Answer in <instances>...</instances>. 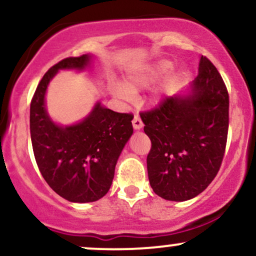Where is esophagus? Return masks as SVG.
<instances>
[{
  "label": "esophagus",
  "mask_w": 256,
  "mask_h": 256,
  "mask_svg": "<svg viewBox=\"0 0 256 256\" xmlns=\"http://www.w3.org/2000/svg\"><path fill=\"white\" fill-rule=\"evenodd\" d=\"M132 125H134V130H140V128H143L142 120H140V118L137 116V114L134 116V120H132Z\"/></svg>",
  "instance_id": "esophagus-1"
}]
</instances>
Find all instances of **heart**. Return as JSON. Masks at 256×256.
<instances>
[{"label":"heart","mask_w":256,"mask_h":256,"mask_svg":"<svg viewBox=\"0 0 256 256\" xmlns=\"http://www.w3.org/2000/svg\"><path fill=\"white\" fill-rule=\"evenodd\" d=\"M172 64L168 60H158L155 62L146 64L138 68L137 71L132 72L131 74L128 76L125 79L124 86L119 84H112L110 90L116 96L124 100H131L132 95L136 94L138 90L142 88L150 86V85L155 84L156 82L160 80L161 78L171 71ZM178 77L177 76H170L166 79L165 84L162 85L161 90L158 91V98H161L171 88L177 83Z\"/></svg>","instance_id":"1"}]
</instances>
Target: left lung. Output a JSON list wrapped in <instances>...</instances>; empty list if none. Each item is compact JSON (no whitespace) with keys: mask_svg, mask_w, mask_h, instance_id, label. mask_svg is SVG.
<instances>
[{"mask_svg":"<svg viewBox=\"0 0 256 256\" xmlns=\"http://www.w3.org/2000/svg\"><path fill=\"white\" fill-rule=\"evenodd\" d=\"M140 119L152 140L146 168L154 192L186 201L204 192L222 166L228 130V94L216 66L202 55L190 92L166 98Z\"/></svg>","mask_w":256,"mask_h":256,"instance_id":"obj_1","label":"left lung"}]
</instances>
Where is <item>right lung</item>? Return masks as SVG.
Returning <instances> with one entry per match:
<instances>
[{
    "label": "right lung",
    "instance_id": "right-lung-1",
    "mask_svg": "<svg viewBox=\"0 0 256 256\" xmlns=\"http://www.w3.org/2000/svg\"><path fill=\"white\" fill-rule=\"evenodd\" d=\"M91 55L66 58L50 67L38 84L30 106L32 148L49 186L67 201H98L110 190L116 161L134 134L132 114L118 113L100 102L80 122L55 124L46 110L49 82L60 70H82Z\"/></svg>",
    "mask_w": 256,
    "mask_h": 256
}]
</instances>
